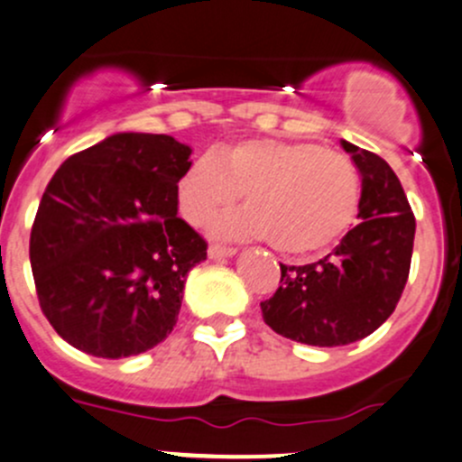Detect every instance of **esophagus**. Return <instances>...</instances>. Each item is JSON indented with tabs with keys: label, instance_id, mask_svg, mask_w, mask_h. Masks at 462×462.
Masks as SVG:
<instances>
[{
	"label": "esophagus",
	"instance_id": "34e87169",
	"mask_svg": "<svg viewBox=\"0 0 462 462\" xmlns=\"http://www.w3.org/2000/svg\"><path fill=\"white\" fill-rule=\"evenodd\" d=\"M236 246H225V245H211L209 246V257L211 260H217V257H231L236 255Z\"/></svg>",
	"mask_w": 462,
	"mask_h": 462
}]
</instances>
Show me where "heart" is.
Returning <instances> with one entry per match:
<instances>
[{
	"label": "heart",
	"instance_id": "b5f03b06",
	"mask_svg": "<svg viewBox=\"0 0 462 462\" xmlns=\"http://www.w3.org/2000/svg\"><path fill=\"white\" fill-rule=\"evenodd\" d=\"M245 191L249 207L216 225L233 237H269L286 255L335 245L355 222L361 178L346 153L286 138H245L200 158L178 180V209L193 226L231 209Z\"/></svg>",
	"mask_w": 462,
	"mask_h": 462
}]
</instances>
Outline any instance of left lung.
<instances>
[{
	"mask_svg": "<svg viewBox=\"0 0 462 462\" xmlns=\"http://www.w3.org/2000/svg\"><path fill=\"white\" fill-rule=\"evenodd\" d=\"M341 147L361 173L359 222L319 262L280 264V286L260 304L277 335L321 348L364 339L394 312L416 231L408 196L388 162L348 141Z\"/></svg>",
	"mask_w": 462,
	"mask_h": 462,
	"instance_id": "obj_1",
	"label": "left lung"
}]
</instances>
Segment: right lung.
Returning <instances> with one entry per match:
<instances>
[{
    "label": "right lung",
    "instance_id": "right-lung-1",
    "mask_svg": "<svg viewBox=\"0 0 462 462\" xmlns=\"http://www.w3.org/2000/svg\"><path fill=\"white\" fill-rule=\"evenodd\" d=\"M191 150L167 134H114L61 162L31 231L42 312L88 355L123 359L167 339L207 242L178 217Z\"/></svg>",
    "mask_w": 462,
    "mask_h": 462
}]
</instances>
